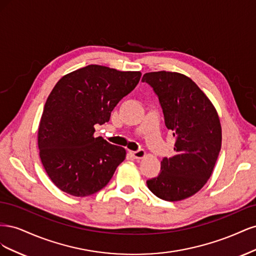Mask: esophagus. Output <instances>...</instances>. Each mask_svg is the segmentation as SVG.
<instances>
[{"mask_svg": "<svg viewBox=\"0 0 256 256\" xmlns=\"http://www.w3.org/2000/svg\"><path fill=\"white\" fill-rule=\"evenodd\" d=\"M131 156H132L134 159H142L145 157V150H136V152H130Z\"/></svg>", "mask_w": 256, "mask_h": 256, "instance_id": "34e87169", "label": "esophagus"}]
</instances>
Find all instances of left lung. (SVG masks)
I'll return each instance as SVG.
<instances>
[{
    "instance_id": "1",
    "label": "left lung",
    "mask_w": 256,
    "mask_h": 256,
    "mask_svg": "<svg viewBox=\"0 0 256 256\" xmlns=\"http://www.w3.org/2000/svg\"><path fill=\"white\" fill-rule=\"evenodd\" d=\"M158 96L164 122L175 136V154L146 182L159 198L176 202L196 194L212 176L221 150L222 130L210 100L187 76L154 72L143 76Z\"/></svg>"
}]
</instances>
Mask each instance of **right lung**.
Listing matches in <instances>:
<instances>
[{
  "instance_id": "1",
  "label": "right lung",
  "mask_w": 256,
  "mask_h": 256,
  "mask_svg": "<svg viewBox=\"0 0 256 256\" xmlns=\"http://www.w3.org/2000/svg\"><path fill=\"white\" fill-rule=\"evenodd\" d=\"M140 78V72L88 65L56 84L38 127V148L46 173L60 190L88 196L110 182L126 150L95 138V125L110 120L115 106Z\"/></svg>"
}]
</instances>
